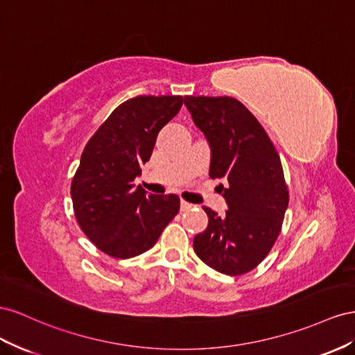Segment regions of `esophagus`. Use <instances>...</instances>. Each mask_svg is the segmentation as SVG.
Returning <instances> with one entry per match:
<instances>
[{
    "label": "esophagus",
    "instance_id": "esophagus-1",
    "mask_svg": "<svg viewBox=\"0 0 355 355\" xmlns=\"http://www.w3.org/2000/svg\"><path fill=\"white\" fill-rule=\"evenodd\" d=\"M180 208H181V211H189V209L193 208V205H191V204H189V202H186V200L181 199V202H180Z\"/></svg>",
    "mask_w": 355,
    "mask_h": 355
}]
</instances>
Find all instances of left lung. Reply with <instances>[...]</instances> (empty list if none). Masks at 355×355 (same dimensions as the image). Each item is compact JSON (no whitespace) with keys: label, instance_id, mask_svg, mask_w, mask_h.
<instances>
[{"label":"left lung","instance_id":"8db88e82","mask_svg":"<svg viewBox=\"0 0 355 355\" xmlns=\"http://www.w3.org/2000/svg\"><path fill=\"white\" fill-rule=\"evenodd\" d=\"M211 150L209 177L225 180L226 216L204 207L208 226L193 239L198 257L225 275H241L266 257L288 207L281 159L265 129L238 99L184 96Z\"/></svg>","mask_w":355,"mask_h":355}]
</instances>
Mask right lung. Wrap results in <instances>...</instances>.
<instances>
[{"mask_svg":"<svg viewBox=\"0 0 355 355\" xmlns=\"http://www.w3.org/2000/svg\"><path fill=\"white\" fill-rule=\"evenodd\" d=\"M183 96H137L120 104L86 144L71 183L76 218L105 254L130 259L156 244L180 209L177 195L134 186L156 138Z\"/></svg>","mask_w":355,"mask_h":355,"instance_id":"right-lung-1","label":"right lung"}]
</instances>
